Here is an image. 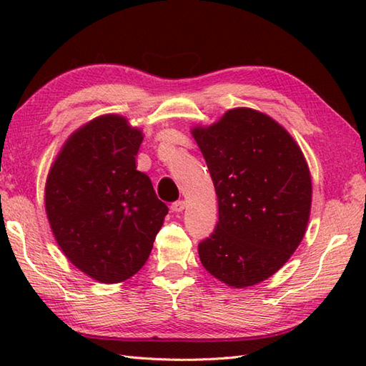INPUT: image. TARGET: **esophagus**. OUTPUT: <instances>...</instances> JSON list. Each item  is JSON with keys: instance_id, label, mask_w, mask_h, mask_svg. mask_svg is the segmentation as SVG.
Instances as JSON below:
<instances>
[{"instance_id": "34e87169", "label": "esophagus", "mask_w": 366, "mask_h": 366, "mask_svg": "<svg viewBox=\"0 0 366 366\" xmlns=\"http://www.w3.org/2000/svg\"><path fill=\"white\" fill-rule=\"evenodd\" d=\"M184 209H185V201H182V199H179V201H176V203L171 204V211L173 212H182Z\"/></svg>"}]
</instances>
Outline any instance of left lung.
<instances>
[{
	"instance_id": "obj_1",
	"label": "left lung",
	"mask_w": 366,
	"mask_h": 366,
	"mask_svg": "<svg viewBox=\"0 0 366 366\" xmlns=\"http://www.w3.org/2000/svg\"><path fill=\"white\" fill-rule=\"evenodd\" d=\"M190 132L219 198V223L198 245L201 264L231 287L258 285L305 236L313 195L305 155L282 124L247 107Z\"/></svg>"
}]
</instances>
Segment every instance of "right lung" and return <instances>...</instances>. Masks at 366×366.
I'll use <instances>...</instances> for the list:
<instances>
[{
	"label": "right lung",
	"mask_w": 366,
	"mask_h": 366,
	"mask_svg": "<svg viewBox=\"0 0 366 366\" xmlns=\"http://www.w3.org/2000/svg\"><path fill=\"white\" fill-rule=\"evenodd\" d=\"M143 130L108 113L72 132L45 182L53 237L71 264L99 283H121L144 266L168 207L137 169Z\"/></svg>",
	"instance_id": "1"
}]
</instances>
